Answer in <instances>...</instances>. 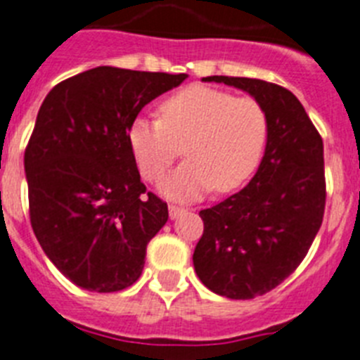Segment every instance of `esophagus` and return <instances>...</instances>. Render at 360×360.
Segmentation results:
<instances>
[{"instance_id":"1","label":"esophagus","mask_w":360,"mask_h":360,"mask_svg":"<svg viewBox=\"0 0 360 360\" xmlns=\"http://www.w3.org/2000/svg\"><path fill=\"white\" fill-rule=\"evenodd\" d=\"M168 212H170L172 219H175V217H179L181 214H185L186 210H185V208H181V207H175V205H170V208H168Z\"/></svg>"}]
</instances>
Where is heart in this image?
<instances>
[{
	"label": "heart",
	"instance_id": "1",
	"mask_svg": "<svg viewBox=\"0 0 360 360\" xmlns=\"http://www.w3.org/2000/svg\"><path fill=\"white\" fill-rule=\"evenodd\" d=\"M269 137L264 105L250 96L188 86L159 104V120L139 117L128 146L139 174L159 181L183 144L186 161L161 181L172 201H194L208 190L231 192L255 174Z\"/></svg>",
	"mask_w": 360,
	"mask_h": 360
}]
</instances>
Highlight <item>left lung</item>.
<instances>
[{"label": "left lung", "mask_w": 360, "mask_h": 360, "mask_svg": "<svg viewBox=\"0 0 360 360\" xmlns=\"http://www.w3.org/2000/svg\"><path fill=\"white\" fill-rule=\"evenodd\" d=\"M264 105L269 137L258 172L216 207L199 212L203 236L194 269L210 291L249 300L282 283L306 258L326 207L324 144L289 89L241 77H207Z\"/></svg>", "instance_id": "8db88e82"}]
</instances>
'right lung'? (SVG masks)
Segmentation results:
<instances>
[{"instance_id": "add662e5", "label": "right lung", "mask_w": 360, "mask_h": 360, "mask_svg": "<svg viewBox=\"0 0 360 360\" xmlns=\"http://www.w3.org/2000/svg\"><path fill=\"white\" fill-rule=\"evenodd\" d=\"M186 77L102 65L45 96L25 150L31 225L47 258L78 288L122 291L143 273L168 207L146 194L128 128Z\"/></svg>"}]
</instances>
